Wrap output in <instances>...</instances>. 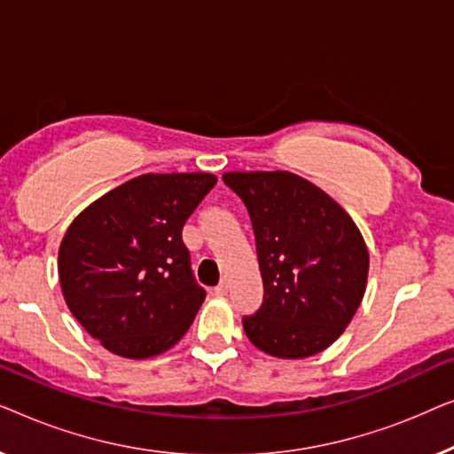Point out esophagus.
<instances>
[{
    "instance_id": "obj_1",
    "label": "esophagus",
    "mask_w": 454,
    "mask_h": 454,
    "mask_svg": "<svg viewBox=\"0 0 454 454\" xmlns=\"http://www.w3.org/2000/svg\"><path fill=\"white\" fill-rule=\"evenodd\" d=\"M227 291H229V283L225 281V278H223V281L216 285L215 287V295H219V297H223V295H227Z\"/></svg>"
}]
</instances>
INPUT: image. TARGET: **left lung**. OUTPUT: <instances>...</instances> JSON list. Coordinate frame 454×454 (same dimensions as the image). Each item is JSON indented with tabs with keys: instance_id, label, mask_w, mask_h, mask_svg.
I'll return each instance as SVG.
<instances>
[{
	"instance_id": "left-lung-1",
	"label": "left lung",
	"mask_w": 454,
	"mask_h": 454,
	"mask_svg": "<svg viewBox=\"0 0 454 454\" xmlns=\"http://www.w3.org/2000/svg\"><path fill=\"white\" fill-rule=\"evenodd\" d=\"M250 213L264 300L246 316L252 345L272 357L325 351L356 316L370 256L349 215L326 192L289 171L223 176Z\"/></svg>"
}]
</instances>
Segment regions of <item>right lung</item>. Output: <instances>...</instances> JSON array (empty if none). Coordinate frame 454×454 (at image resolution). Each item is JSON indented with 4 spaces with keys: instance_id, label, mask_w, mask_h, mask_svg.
<instances>
[{
    "instance_id": "obj_1",
    "label": "right lung",
    "mask_w": 454,
    "mask_h": 454,
    "mask_svg": "<svg viewBox=\"0 0 454 454\" xmlns=\"http://www.w3.org/2000/svg\"><path fill=\"white\" fill-rule=\"evenodd\" d=\"M213 173H146L86 207L61 239L66 303L92 339L121 357L146 359L188 331L204 291L182 229L215 188Z\"/></svg>"
}]
</instances>
